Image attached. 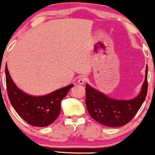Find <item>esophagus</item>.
Masks as SVG:
<instances>
[{
  "mask_svg": "<svg viewBox=\"0 0 155 155\" xmlns=\"http://www.w3.org/2000/svg\"><path fill=\"white\" fill-rule=\"evenodd\" d=\"M87 81V78L84 77V76H81L80 77L79 80H78V83L80 84H84Z\"/></svg>",
  "mask_w": 155,
  "mask_h": 155,
  "instance_id": "34e87169",
  "label": "esophagus"
}]
</instances>
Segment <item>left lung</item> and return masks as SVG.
Returning a JSON list of instances; mask_svg holds the SVG:
<instances>
[{"mask_svg":"<svg viewBox=\"0 0 155 155\" xmlns=\"http://www.w3.org/2000/svg\"><path fill=\"white\" fill-rule=\"evenodd\" d=\"M147 66L145 81L141 91L136 97L130 101H119L110 98L86 84V103L87 111L97 122L108 127H120L130 122L143 104L148 90Z\"/></svg>","mask_w":155,"mask_h":155,"instance_id":"1","label":"left lung"}]
</instances>
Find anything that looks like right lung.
Returning <instances> with one entry per match:
<instances>
[{
	"instance_id": "obj_1",
	"label": "right lung",
	"mask_w": 155,
	"mask_h": 155,
	"mask_svg": "<svg viewBox=\"0 0 155 155\" xmlns=\"http://www.w3.org/2000/svg\"><path fill=\"white\" fill-rule=\"evenodd\" d=\"M7 92L12 106L28 124L36 127H46L52 123L60 113L61 101L67 95L74 84L44 96H31L21 91L15 84L5 68Z\"/></svg>"
}]
</instances>
